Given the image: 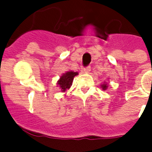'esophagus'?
Wrapping results in <instances>:
<instances>
[{
  "instance_id": "34e87169",
  "label": "esophagus",
  "mask_w": 152,
  "mask_h": 152,
  "mask_svg": "<svg viewBox=\"0 0 152 152\" xmlns=\"http://www.w3.org/2000/svg\"><path fill=\"white\" fill-rule=\"evenodd\" d=\"M90 71H91L90 66L84 67V68H83V69H82V72H84V73H88V72H89Z\"/></svg>"
}]
</instances>
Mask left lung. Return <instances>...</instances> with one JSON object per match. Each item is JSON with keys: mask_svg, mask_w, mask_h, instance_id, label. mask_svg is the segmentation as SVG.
<instances>
[{"mask_svg": "<svg viewBox=\"0 0 152 152\" xmlns=\"http://www.w3.org/2000/svg\"><path fill=\"white\" fill-rule=\"evenodd\" d=\"M101 86L103 90H106V88H107V85H106V83H105V84H102V85H101Z\"/></svg>", "mask_w": 152, "mask_h": 152, "instance_id": "left-lung-1", "label": "left lung"}]
</instances>
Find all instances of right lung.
<instances>
[{
    "label": "right lung",
    "mask_w": 152,
    "mask_h": 152,
    "mask_svg": "<svg viewBox=\"0 0 152 152\" xmlns=\"http://www.w3.org/2000/svg\"><path fill=\"white\" fill-rule=\"evenodd\" d=\"M78 75V72H67L64 74H63L61 78L57 82V85L59 86L62 91H65L66 89L70 88L72 85V83L73 81L74 77Z\"/></svg>",
    "instance_id": "1"
}]
</instances>
